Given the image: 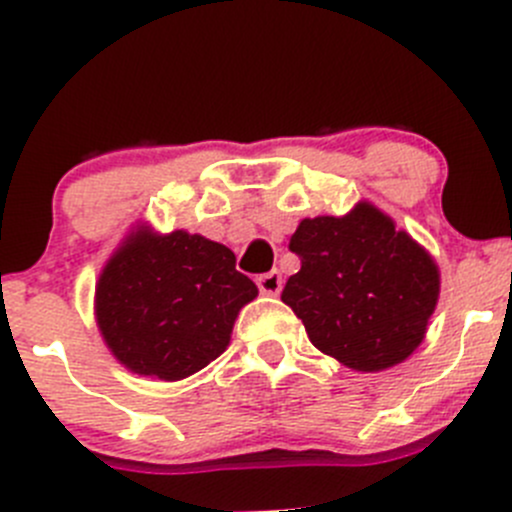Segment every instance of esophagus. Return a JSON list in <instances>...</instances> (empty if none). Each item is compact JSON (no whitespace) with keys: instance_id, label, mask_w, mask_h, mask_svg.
Instances as JSON below:
<instances>
[{"instance_id":"obj_1","label":"esophagus","mask_w":512,"mask_h":512,"mask_svg":"<svg viewBox=\"0 0 512 512\" xmlns=\"http://www.w3.org/2000/svg\"><path fill=\"white\" fill-rule=\"evenodd\" d=\"M257 287H260L262 294H270V297H275V294H280V289H282V275L277 270L267 272V275H260L257 277Z\"/></svg>"}]
</instances>
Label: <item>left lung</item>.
<instances>
[{
  "label": "left lung",
  "mask_w": 512,
  "mask_h": 512,
  "mask_svg": "<svg viewBox=\"0 0 512 512\" xmlns=\"http://www.w3.org/2000/svg\"><path fill=\"white\" fill-rule=\"evenodd\" d=\"M289 250L302 267L287 280L282 302L319 352L354 371H384L414 354L436 309L441 275L389 215L359 203L344 218H307Z\"/></svg>",
  "instance_id": "left-lung-1"
}]
</instances>
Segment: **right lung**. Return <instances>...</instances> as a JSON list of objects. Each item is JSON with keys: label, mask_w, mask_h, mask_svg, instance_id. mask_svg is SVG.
Wrapping results in <instances>:
<instances>
[{"label": "right lung", "mask_w": 512, "mask_h": 512, "mask_svg": "<svg viewBox=\"0 0 512 512\" xmlns=\"http://www.w3.org/2000/svg\"><path fill=\"white\" fill-rule=\"evenodd\" d=\"M257 297L230 247L173 230L138 227L96 282V324L126 369L178 381L218 359L237 312Z\"/></svg>", "instance_id": "add662e5"}]
</instances>
